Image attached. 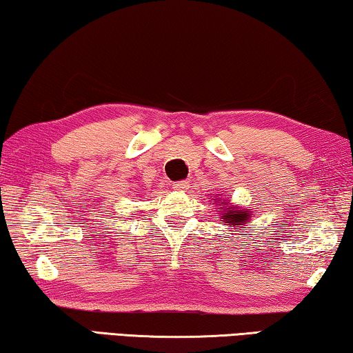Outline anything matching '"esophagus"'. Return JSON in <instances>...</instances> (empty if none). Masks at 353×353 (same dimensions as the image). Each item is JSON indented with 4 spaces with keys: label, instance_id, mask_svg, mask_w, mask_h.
I'll use <instances>...</instances> for the list:
<instances>
[{
    "label": "esophagus",
    "instance_id": "esophagus-1",
    "mask_svg": "<svg viewBox=\"0 0 353 353\" xmlns=\"http://www.w3.org/2000/svg\"><path fill=\"white\" fill-rule=\"evenodd\" d=\"M188 187H190V185H188L187 181H177V182L172 183V188H174V190H177V192H185Z\"/></svg>",
    "mask_w": 353,
    "mask_h": 353
}]
</instances>
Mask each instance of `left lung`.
Instances as JSON below:
<instances>
[{
    "mask_svg": "<svg viewBox=\"0 0 353 353\" xmlns=\"http://www.w3.org/2000/svg\"><path fill=\"white\" fill-rule=\"evenodd\" d=\"M222 205H225L224 201H222ZM224 217L225 221V225H241V222H246L250 219V212L248 211H243V210H233V208H227L225 211V216Z\"/></svg>",
    "mask_w": 353,
    "mask_h": 353,
    "instance_id": "obj_1",
    "label": "left lung"
}]
</instances>
